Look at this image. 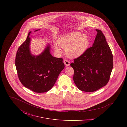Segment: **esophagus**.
Wrapping results in <instances>:
<instances>
[{"mask_svg": "<svg viewBox=\"0 0 127 127\" xmlns=\"http://www.w3.org/2000/svg\"><path fill=\"white\" fill-rule=\"evenodd\" d=\"M64 63L65 64V65L66 66H69L70 65V62L69 61L67 60H65L64 61Z\"/></svg>", "mask_w": 127, "mask_h": 127, "instance_id": "obj_1", "label": "esophagus"}]
</instances>
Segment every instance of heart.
Wrapping results in <instances>:
<instances>
[{"label":"heart","mask_w":127,"mask_h":127,"mask_svg":"<svg viewBox=\"0 0 127 127\" xmlns=\"http://www.w3.org/2000/svg\"><path fill=\"white\" fill-rule=\"evenodd\" d=\"M89 43V39L86 35L75 32L60 38L58 44H55L54 47L56 51L59 53L61 52L60 47L66 49V55L69 57L76 58L84 53Z\"/></svg>","instance_id":"1"}]
</instances>
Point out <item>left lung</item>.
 Here are the masks:
<instances>
[{
	"label": "left lung",
	"instance_id": "left-lung-1",
	"mask_svg": "<svg viewBox=\"0 0 127 127\" xmlns=\"http://www.w3.org/2000/svg\"><path fill=\"white\" fill-rule=\"evenodd\" d=\"M96 31L92 46L70 64L75 84L86 92L95 91L107 84L113 66V55L105 36L101 30Z\"/></svg>",
	"mask_w": 127,
	"mask_h": 127
}]
</instances>
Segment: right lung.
I'll use <instances>...</instances> for the list:
<instances>
[{
  "instance_id": "right-lung-1",
  "label": "right lung",
  "mask_w": 127,
  "mask_h": 127,
  "mask_svg": "<svg viewBox=\"0 0 127 127\" xmlns=\"http://www.w3.org/2000/svg\"><path fill=\"white\" fill-rule=\"evenodd\" d=\"M31 32L18 48L15 65L19 79L24 87L36 93L46 92L53 87L65 65L62 58L50 54L49 44L40 54H32L30 48Z\"/></svg>"
}]
</instances>
